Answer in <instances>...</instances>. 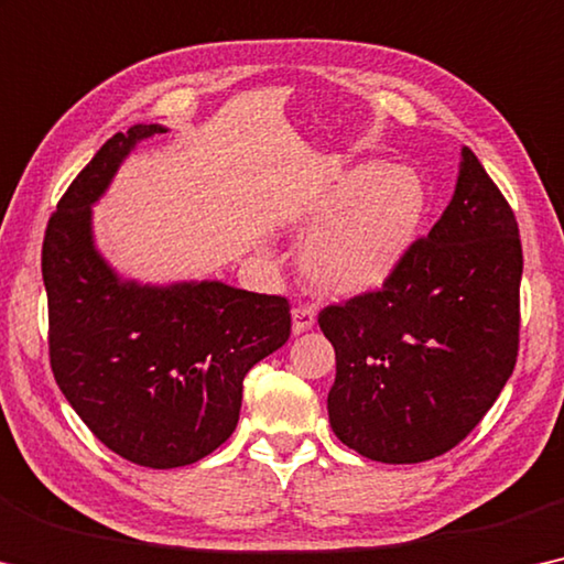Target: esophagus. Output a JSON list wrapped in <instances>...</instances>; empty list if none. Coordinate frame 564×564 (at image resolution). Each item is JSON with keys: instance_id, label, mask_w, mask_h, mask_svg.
I'll return each instance as SVG.
<instances>
[{"instance_id": "esophagus-1", "label": "esophagus", "mask_w": 564, "mask_h": 564, "mask_svg": "<svg viewBox=\"0 0 564 564\" xmlns=\"http://www.w3.org/2000/svg\"><path fill=\"white\" fill-rule=\"evenodd\" d=\"M312 325H315V310L307 305H297L292 310V333L294 335L307 333Z\"/></svg>"}]
</instances>
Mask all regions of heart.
I'll return each instance as SVG.
<instances>
[{"instance_id": "1", "label": "heart", "mask_w": 564, "mask_h": 564, "mask_svg": "<svg viewBox=\"0 0 564 564\" xmlns=\"http://www.w3.org/2000/svg\"><path fill=\"white\" fill-rule=\"evenodd\" d=\"M429 192L411 166L360 163L312 202L302 221L317 229L302 267L317 290L360 294L391 276L419 239Z\"/></svg>"}]
</instances>
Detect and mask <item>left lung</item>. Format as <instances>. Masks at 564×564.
<instances>
[{
  "instance_id": "left-lung-1",
  "label": "left lung",
  "mask_w": 564,
  "mask_h": 564,
  "mask_svg": "<svg viewBox=\"0 0 564 564\" xmlns=\"http://www.w3.org/2000/svg\"><path fill=\"white\" fill-rule=\"evenodd\" d=\"M522 241L471 149L452 204L383 288L319 310L335 348V436L383 464H419L469 436L512 376Z\"/></svg>"
}]
</instances>
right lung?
<instances>
[{"label":"right lung","instance_id":"obj_1","mask_svg":"<svg viewBox=\"0 0 564 564\" xmlns=\"http://www.w3.org/2000/svg\"><path fill=\"white\" fill-rule=\"evenodd\" d=\"M161 126L116 133L77 173L42 241L50 366L110 452L149 469L209 456L239 421L241 386L292 330L290 302L224 282H123L93 245L90 204Z\"/></svg>","mask_w":564,"mask_h":564}]
</instances>
